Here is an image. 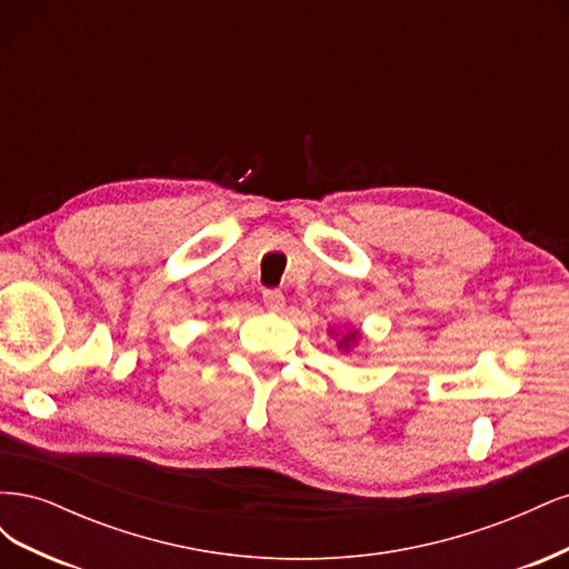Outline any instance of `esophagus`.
Here are the masks:
<instances>
[{
    "label": "esophagus",
    "instance_id": "esophagus-1",
    "mask_svg": "<svg viewBox=\"0 0 569 569\" xmlns=\"http://www.w3.org/2000/svg\"><path fill=\"white\" fill-rule=\"evenodd\" d=\"M263 303H266V308L268 311H282V306H284V297H282V291H278V289H266L263 291Z\"/></svg>",
    "mask_w": 569,
    "mask_h": 569
}]
</instances>
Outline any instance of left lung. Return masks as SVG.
Wrapping results in <instances>:
<instances>
[{"mask_svg": "<svg viewBox=\"0 0 569 569\" xmlns=\"http://www.w3.org/2000/svg\"><path fill=\"white\" fill-rule=\"evenodd\" d=\"M330 335H337V332H335V330H330ZM360 339H363V335H360V330H356V327H351V330H347V332H343V335L339 337L337 347H339L343 353H349Z\"/></svg>", "mask_w": 569, "mask_h": 569, "instance_id": "left-lung-1", "label": "left lung"}]
</instances>
